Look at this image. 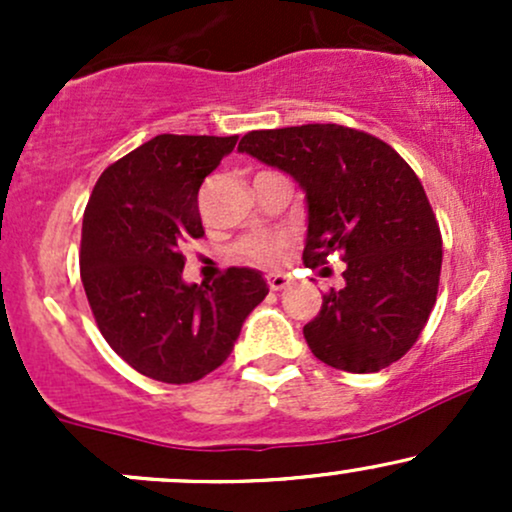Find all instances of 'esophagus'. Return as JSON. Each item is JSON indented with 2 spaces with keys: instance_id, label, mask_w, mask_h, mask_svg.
<instances>
[{
  "instance_id": "34e87169",
  "label": "esophagus",
  "mask_w": 512,
  "mask_h": 512,
  "mask_svg": "<svg viewBox=\"0 0 512 512\" xmlns=\"http://www.w3.org/2000/svg\"><path fill=\"white\" fill-rule=\"evenodd\" d=\"M269 289L272 291H281V289H286V284H289V279H286L284 274H269Z\"/></svg>"
}]
</instances>
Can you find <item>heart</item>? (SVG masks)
<instances>
[{"mask_svg": "<svg viewBox=\"0 0 512 512\" xmlns=\"http://www.w3.org/2000/svg\"><path fill=\"white\" fill-rule=\"evenodd\" d=\"M281 248L284 245L279 240H245L240 243V257L252 262H262V264H274L281 257Z\"/></svg>", "mask_w": 512, "mask_h": 512, "instance_id": "obj_1", "label": "heart"}]
</instances>
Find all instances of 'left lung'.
<instances>
[{
  "mask_svg": "<svg viewBox=\"0 0 512 512\" xmlns=\"http://www.w3.org/2000/svg\"><path fill=\"white\" fill-rule=\"evenodd\" d=\"M240 154L284 170L305 192L303 262H346L344 289L303 327L327 366L378 373L419 339L436 303L443 240L416 173L392 146L342 125L260 129Z\"/></svg>",
  "mask_w": 512,
  "mask_h": 512,
  "instance_id": "obj_1",
  "label": "left lung"
}]
</instances>
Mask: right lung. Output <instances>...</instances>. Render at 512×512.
Instances as JSON below:
<instances>
[{
  "instance_id": "obj_1",
  "label": "right lung",
  "mask_w": 512,
  "mask_h": 512,
  "mask_svg": "<svg viewBox=\"0 0 512 512\" xmlns=\"http://www.w3.org/2000/svg\"><path fill=\"white\" fill-rule=\"evenodd\" d=\"M238 137L158 134L103 170L81 228V281L98 330L146 378L195 383L231 356L269 293L262 272L231 267L214 284L182 279L202 238L197 195Z\"/></svg>"
}]
</instances>
